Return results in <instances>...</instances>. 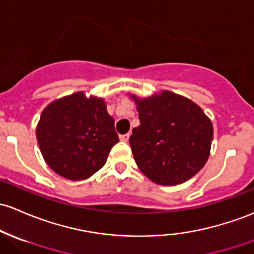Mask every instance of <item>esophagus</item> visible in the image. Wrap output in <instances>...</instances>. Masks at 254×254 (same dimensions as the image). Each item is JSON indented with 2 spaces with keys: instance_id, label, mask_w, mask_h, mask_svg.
<instances>
[{
  "instance_id": "1",
  "label": "esophagus",
  "mask_w": 254,
  "mask_h": 254,
  "mask_svg": "<svg viewBox=\"0 0 254 254\" xmlns=\"http://www.w3.org/2000/svg\"><path fill=\"white\" fill-rule=\"evenodd\" d=\"M120 139H121V141H128V139H129V134H121L120 135Z\"/></svg>"
}]
</instances>
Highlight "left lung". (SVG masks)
<instances>
[{"instance_id": "obj_1", "label": "left lung", "mask_w": 254, "mask_h": 254, "mask_svg": "<svg viewBox=\"0 0 254 254\" xmlns=\"http://www.w3.org/2000/svg\"><path fill=\"white\" fill-rule=\"evenodd\" d=\"M137 103L140 125L133 128L129 145L139 170L156 184L187 182L203 167L213 127L200 106L172 92Z\"/></svg>"}]
</instances>
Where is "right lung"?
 <instances>
[{"label":"right lung","mask_w":254,"mask_h":254,"mask_svg":"<svg viewBox=\"0 0 254 254\" xmlns=\"http://www.w3.org/2000/svg\"><path fill=\"white\" fill-rule=\"evenodd\" d=\"M36 135L48 166L70 181L86 179L99 171L119 141L104 100L86 98L82 92L48 105Z\"/></svg>","instance_id":"right-lung-1"}]
</instances>
